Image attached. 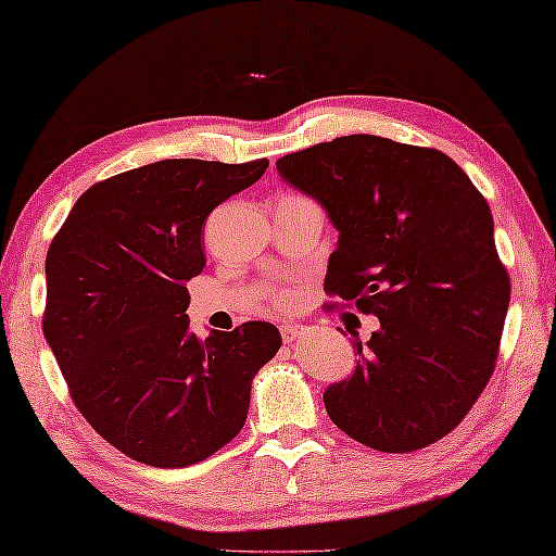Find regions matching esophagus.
<instances>
[{"mask_svg":"<svg viewBox=\"0 0 556 556\" xmlns=\"http://www.w3.org/2000/svg\"><path fill=\"white\" fill-rule=\"evenodd\" d=\"M280 334H283V342H293L298 338H303L305 327L298 323H286V325H280Z\"/></svg>","mask_w":556,"mask_h":556,"instance_id":"1","label":"esophagus"}]
</instances>
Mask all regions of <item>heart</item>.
I'll use <instances>...</instances> for the list:
<instances>
[{"label": "heart", "instance_id": "1", "mask_svg": "<svg viewBox=\"0 0 556 556\" xmlns=\"http://www.w3.org/2000/svg\"><path fill=\"white\" fill-rule=\"evenodd\" d=\"M276 300H278V305H283V307H293V305H295V300H298V293H295V290H286V293H280Z\"/></svg>", "mask_w": 556, "mask_h": 556}]
</instances>
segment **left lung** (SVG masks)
I'll use <instances>...</instances> for the list:
<instances>
[{
  "label": "left lung",
  "instance_id": "1",
  "mask_svg": "<svg viewBox=\"0 0 556 556\" xmlns=\"http://www.w3.org/2000/svg\"><path fill=\"white\" fill-rule=\"evenodd\" d=\"M278 175L320 204L338 249L325 290L379 320L352 377L325 389L338 429L408 453L451 433L493 377L509 307L493 214L448 154L344 135L286 154Z\"/></svg>",
  "mask_w": 556,
  "mask_h": 556
}]
</instances>
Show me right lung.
I'll use <instances>...</instances> for the list:
<instances>
[{
  "instance_id": "add662e5",
  "label": "right lung",
  "mask_w": 556,
  "mask_h": 556,
  "mask_svg": "<svg viewBox=\"0 0 556 556\" xmlns=\"http://www.w3.org/2000/svg\"><path fill=\"white\" fill-rule=\"evenodd\" d=\"M266 167L152 162L86 189L53 236L43 338L73 404L127 458L194 466L243 429L253 377L280 332L243 323L199 340L187 280L206 263V216Z\"/></svg>"
}]
</instances>
